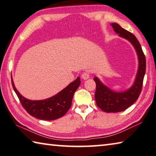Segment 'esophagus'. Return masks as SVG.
<instances>
[{
  "instance_id": "esophagus-1",
  "label": "esophagus",
  "mask_w": 156,
  "mask_h": 156,
  "mask_svg": "<svg viewBox=\"0 0 156 156\" xmlns=\"http://www.w3.org/2000/svg\"><path fill=\"white\" fill-rule=\"evenodd\" d=\"M90 77V75H89V73H83L82 75H81V78H82V80H86L89 79Z\"/></svg>"
}]
</instances>
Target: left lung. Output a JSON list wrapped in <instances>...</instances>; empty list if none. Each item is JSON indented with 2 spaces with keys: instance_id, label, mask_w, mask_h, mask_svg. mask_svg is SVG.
Returning a JSON list of instances; mask_svg holds the SVG:
<instances>
[{
  "instance_id": "obj_1",
  "label": "left lung",
  "mask_w": 156,
  "mask_h": 156,
  "mask_svg": "<svg viewBox=\"0 0 156 156\" xmlns=\"http://www.w3.org/2000/svg\"><path fill=\"white\" fill-rule=\"evenodd\" d=\"M111 25L119 37L129 41L131 43L138 59V68L134 82L126 90L120 92L113 90L102 83L98 76L93 78L96 83L95 99L97 106L106 113H117L128 108L139 98L146 72V58L138 40L132 33L124 30L115 23H113Z\"/></svg>"
}]
</instances>
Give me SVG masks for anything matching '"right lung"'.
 Wrapping results in <instances>:
<instances>
[{"label": "right lung", "mask_w": 156, "mask_h": 156, "mask_svg": "<svg viewBox=\"0 0 156 156\" xmlns=\"http://www.w3.org/2000/svg\"><path fill=\"white\" fill-rule=\"evenodd\" d=\"M80 83V77L79 76L51 98L42 100H30L24 98L18 91L12 76V86L22 106L30 115L41 120H55L64 115L71 107L73 95Z\"/></svg>", "instance_id": "obj_1"}]
</instances>
